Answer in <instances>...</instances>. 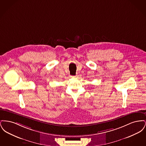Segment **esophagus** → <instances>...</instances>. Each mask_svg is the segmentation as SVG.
Masks as SVG:
<instances>
[{"label":"esophagus","instance_id":"esophagus-1","mask_svg":"<svg viewBox=\"0 0 146 146\" xmlns=\"http://www.w3.org/2000/svg\"><path fill=\"white\" fill-rule=\"evenodd\" d=\"M77 76V75H76V76H72V77H76V76Z\"/></svg>","mask_w":146,"mask_h":146}]
</instances>
